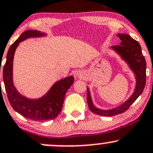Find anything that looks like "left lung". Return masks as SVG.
<instances>
[{"label":"left lung","instance_id":"8db88e82","mask_svg":"<svg viewBox=\"0 0 153 153\" xmlns=\"http://www.w3.org/2000/svg\"><path fill=\"white\" fill-rule=\"evenodd\" d=\"M117 36L121 42L118 46H112L111 49L114 50L122 59L126 62L129 68L134 73L136 78L135 89L128 100L121 105L110 110H105L97 108L94 105L89 89L87 87V102L88 107L92 112L102 116H114L126 111L129 107L142 94L146 83V62L139 43L128 34L118 33Z\"/></svg>","mask_w":153,"mask_h":153}]
</instances>
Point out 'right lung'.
I'll use <instances>...</instances> for the list:
<instances>
[{"label": "right lung", "mask_w": 153, "mask_h": 153, "mask_svg": "<svg viewBox=\"0 0 153 153\" xmlns=\"http://www.w3.org/2000/svg\"><path fill=\"white\" fill-rule=\"evenodd\" d=\"M46 36V33L38 30H27L10 46L3 67V78L8 100L13 109L20 115L35 121L56 118L62 108L66 92L73 85V75L54 83L44 96L38 99H30L22 95L13 82V62L16 48L20 42L30 38ZM1 71V68H0Z\"/></svg>", "instance_id": "obj_1"}]
</instances>
